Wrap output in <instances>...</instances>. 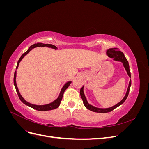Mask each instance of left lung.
Listing matches in <instances>:
<instances>
[{
	"label": "left lung",
	"instance_id": "8db88e82",
	"mask_svg": "<svg viewBox=\"0 0 149 149\" xmlns=\"http://www.w3.org/2000/svg\"><path fill=\"white\" fill-rule=\"evenodd\" d=\"M106 54L107 55L111 58H113V59L115 61H121L123 63V65L125 68V69L127 71V73L129 75V76L130 78H131V75H130V70H129V63L128 61L126 59L124 53L120 52V50H119L118 48H110L109 49H107L106 52ZM130 86H131V79H130L129 81V86L127 90V92H126L125 95L124 96V97L122 100V101H120L119 103L117 104L115 106L109 107V108H106V109H102V108H98V107H94L91 104H89L88 103V102L87 101L86 98L84 94V91H83V88H84V86L81 88L80 89V95L81 97L82 100L83 101V104L84 106L87 108L88 109L95 112H99V113H106V112H109L112 111H113L114 109H116V107H118V106H119L120 105H121L127 99L128 95H129V89L130 88Z\"/></svg>",
	"mask_w": 149,
	"mask_h": 149
}]
</instances>
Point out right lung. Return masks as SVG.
Wrapping results in <instances>:
<instances>
[{
    "instance_id": "right-lung-1",
    "label": "right lung",
    "mask_w": 149,
    "mask_h": 149,
    "mask_svg": "<svg viewBox=\"0 0 149 149\" xmlns=\"http://www.w3.org/2000/svg\"><path fill=\"white\" fill-rule=\"evenodd\" d=\"M49 47V48H53V49H57V47L56 46H55V45H52V44H44V43H35V44L32 45H31V46H30V48L28 49V50L26 51V52H25L23 54V55L21 56V57L20 58V59L19 60V61H18V62H17L16 69L18 68V66H19V65L20 63V61L22 59H23V58L26 55V54L29 53V52H30L31 49L36 48V47ZM16 75H17V72L15 71V73H14V77H13V83H14L15 88L16 89V91L17 93V94H18V96H19V99L20 100V101L22 102H23L24 104H25V105L28 106H29V107H30L31 108H33V109H36V110H37V111H50V110L55 109H56V108L59 107L60 103H61V101L62 100L63 95V93H64L65 91L68 88V86L70 85V84L71 83V81H68V82H67L63 86V87L62 88V89L61 90V92L60 93L59 96H58V97L56 99V100L53 101L52 102L49 103V104H45V105H35V104H31L30 102H28L27 101H26L24 100V99L23 98V97H22L20 95V93H19V89H18L17 83H16Z\"/></svg>"
}]
</instances>
